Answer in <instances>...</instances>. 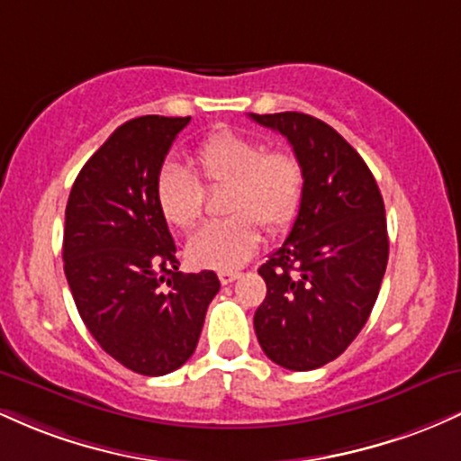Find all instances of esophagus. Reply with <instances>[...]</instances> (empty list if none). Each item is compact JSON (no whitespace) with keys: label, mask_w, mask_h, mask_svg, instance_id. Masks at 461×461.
I'll return each mask as SVG.
<instances>
[{"label":"esophagus","mask_w":461,"mask_h":461,"mask_svg":"<svg viewBox=\"0 0 461 461\" xmlns=\"http://www.w3.org/2000/svg\"><path fill=\"white\" fill-rule=\"evenodd\" d=\"M238 277H240V273H236V271H221L219 273V279H221V284H223V285L236 282Z\"/></svg>","instance_id":"obj_1"}]
</instances>
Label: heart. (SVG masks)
I'll return each instance as SVG.
<instances>
[{
	"label": "heart",
	"instance_id": "1",
	"mask_svg": "<svg viewBox=\"0 0 461 461\" xmlns=\"http://www.w3.org/2000/svg\"><path fill=\"white\" fill-rule=\"evenodd\" d=\"M193 176L179 164H164L156 177V203L162 219L176 230H190L203 208V188L227 184L223 212L194 231L186 258L194 267L236 271L256 253L262 240L260 223L282 231L297 219L305 193L303 164L293 151L253 136L219 130L205 136L188 158Z\"/></svg>",
	"mask_w": 461,
	"mask_h": 461
}]
</instances>
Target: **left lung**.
<instances>
[{
  "instance_id": "left-lung-1",
  "label": "left lung",
  "mask_w": 461,
  "mask_h": 461,
  "mask_svg": "<svg viewBox=\"0 0 461 461\" xmlns=\"http://www.w3.org/2000/svg\"><path fill=\"white\" fill-rule=\"evenodd\" d=\"M288 139L305 193L293 230L258 268L267 297L253 316L262 351L288 370H314L356 340L388 264L382 193L362 156L303 113L251 114Z\"/></svg>"
}]
</instances>
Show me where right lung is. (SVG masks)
<instances>
[{
	"instance_id": "add662e5",
	"label": "right lung",
	"mask_w": 461,
	"mask_h": 461,
	"mask_svg": "<svg viewBox=\"0 0 461 461\" xmlns=\"http://www.w3.org/2000/svg\"><path fill=\"white\" fill-rule=\"evenodd\" d=\"M190 116L119 125L73 184L62 260L79 316L108 356L147 377L173 373L197 348L214 271H177L156 203V177Z\"/></svg>"
}]
</instances>
